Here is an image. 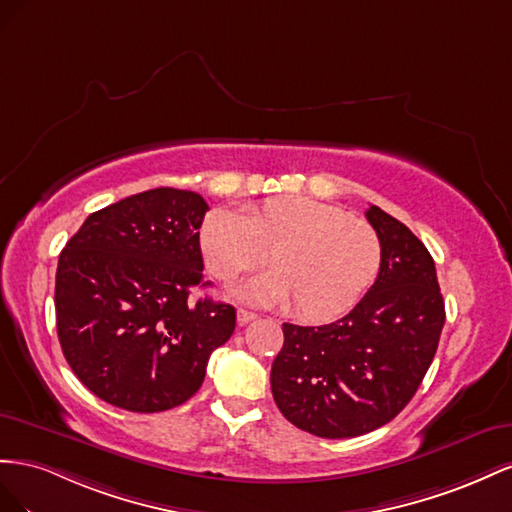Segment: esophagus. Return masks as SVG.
<instances>
[{
    "instance_id": "1",
    "label": "esophagus",
    "mask_w": 512,
    "mask_h": 512,
    "mask_svg": "<svg viewBox=\"0 0 512 512\" xmlns=\"http://www.w3.org/2000/svg\"><path fill=\"white\" fill-rule=\"evenodd\" d=\"M253 319H257V315H255V313L246 311V309H240V311H238V321H240L242 326H244V324H248V321H253Z\"/></svg>"
}]
</instances>
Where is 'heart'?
I'll list each match as a JSON object with an SVG mask.
<instances>
[{
    "mask_svg": "<svg viewBox=\"0 0 512 512\" xmlns=\"http://www.w3.org/2000/svg\"><path fill=\"white\" fill-rule=\"evenodd\" d=\"M201 253L221 281L270 259L274 270L240 294L253 302H289L309 321L347 313L371 287L382 264V242L362 218L304 197H281L246 206L216 208L203 218Z\"/></svg>",
    "mask_w": 512,
    "mask_h": 512,
    "instance_id": "obj_1",
    "label": "heart"
}]
</instances>
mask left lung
Masks as SVG:
<instances>
[{"instance_id": "left-lung-1", "label": "left lung", "mask_w": 512, "mask_h": 512, "mask_svg": "<svg viewBox=\"0 0 512 512\" xmlns=\"http://www.w3.org/2000/svg\"><path fill=\"white\" fill-rule=\"evenodd\" d=\"M367 221L382 242L367 296L332 324H283L285 343L270 373L281 414L328 440L375 431L412 401L446 319L425 244L377 206Z\"/></svg>"}]
</instances>
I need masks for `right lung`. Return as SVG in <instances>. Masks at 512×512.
I'll return each mask as SVG.
<instances>
[{
    "label": "right lung",
    "instance_id": "obj_1",
    "mask_svg": "<svg viewBox=\"0 0 512 512\" xmlns=\"http://www.w3.org/2000/svg\"><path fill=\"white\" fill-rule=\"evenodd\" d=\"M208 203L152 188L85 218L55 274L57 337L70 369L98 399L165 412L201 388L210 354L236 328L231 304L201 298L199 227Z\"/></svg>",
    "mask_w": 512,
    "mask_h": 512
}]
</instances>
